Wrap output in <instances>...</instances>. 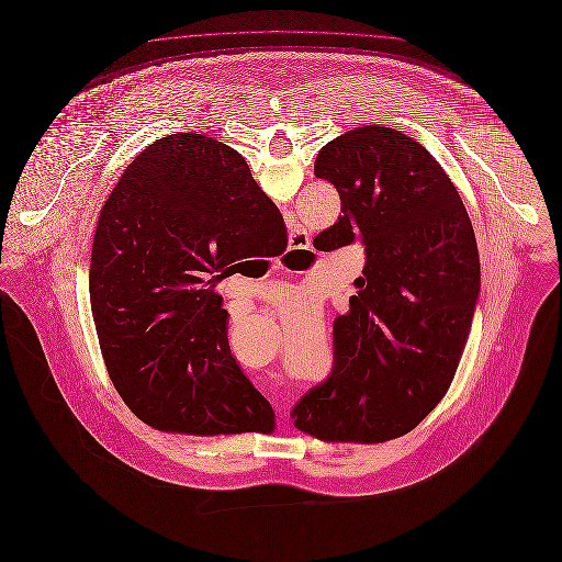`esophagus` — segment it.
Listing matches in <instances>:
<instances>
[{
  "label": "esophagus",
  "mask_w": 562,
  "mask_h": 562,
  "mask_svg": "<svg viewBox=\"0 0 562 562\" xmlns=\"http://www.w3.org/2000/svg\"><path fill=\"white\" fill-rule=\"evenodd\" d=\"M308 245H311V240H308L306 233H302V231H294L292 233V251L294 254H297V256H308L311 254Z\"/></svg>",
  "instance_id": "esophagus-1"
}]
</instances>
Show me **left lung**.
<instances>
[{
	"label": "left lung",
	"instance_id": "obj_1",
	"mask_svg": "<svg viewBox=\"0 0 562 562\" xmlns=\"http://www.w3.org/2000/svg\"><path fill=\"white\" fill-rule=\"evenodd\" d=\"M315 176L340 196L327 251L361 240L363 277L334 322V366L292 411L322 440L406 436L454 379L480 292L465 205L438 160L389 126H359L319 151Z\"/></svg>",
	"mask_w": 562,
	"mask_h": 562
}]
</instances>
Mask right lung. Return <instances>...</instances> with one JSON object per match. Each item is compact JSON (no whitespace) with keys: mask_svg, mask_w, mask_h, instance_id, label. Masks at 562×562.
Wrapping results in <instances>:
<instances>
[{"mask_svg":"<svg viewBox=\"0 0 562 562\" xmlns=\"http://www.w3.org/2000/svg\"><path fill=\"white\" fill-rule=\"evenodd\" d=\"M285 245L283 215L222 142L167 135L126 167L97 222L89 285L101 355L135 416L192 436L274 429L213 288Z\"/></svg>","mask_w":562,"mask_h":562,"instance_id":"obj_1","label":"right lung"}]
</instances>
